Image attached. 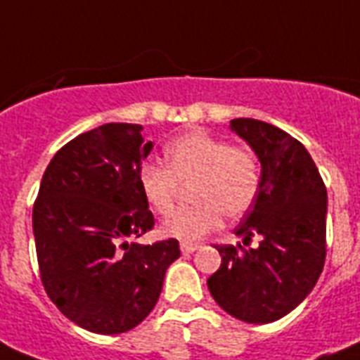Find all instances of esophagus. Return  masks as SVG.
<instances>
[{
	"instance_id": "esophagus-1",
	"label": "esophagus",
	"mask_w": 360,
	"mask_h": 360,
	"mask_svg": "<svg viewBox=\"0 0 360 360\" xmlns=\"http://www.w3.org/2000/svg\"><path fill=\"white\" fill-rule=\"evenodd\" d=\"M198 244H192V242H181V251L185 253V255H190V253H194L198 250Z\"/></svg>"
}]
</instances>
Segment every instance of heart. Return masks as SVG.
Wrapping results in <instances>:
<instances>
[{
	"label": "heart",
	"instance_id": "1",
	"mask_svg": "<svg viewBox=\"0 0 360 360\" xmlns=\"http://www.w3.org/2000/svg\"><path fill=\"white\" fill-rule=\"evenodd\" d=\"M165 165L146 162L139 170L140 190L151 210L170 214L181 185H194L190 195L195 203L160 226L168 238L201 240L221 226L224 214H246L261 190L262 172L255 151L207 131H188L172 140L165 150Z\"/></svg>",
	"mask_w": 360,
	"mask_h": 360
}]
</instances>
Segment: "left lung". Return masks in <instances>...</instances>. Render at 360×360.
<instances>
[{
    "instance_id": "8db88e82",
    "label": "left lung",
    "mask_w": 360,
    "mask_h": 360,
    "mask_svg": "<svg viewBox=\"0 0 360 360\" xmlns=\"http://www.w3.org/2000/svg\"><path fill=\"white\" fill-rule=\"evenodd\" d=\"M262 166L261 190L235 233L259 248L214 246L221 264L207 279L214 302L248 323L276 322L309 296L326 262L327 190L305 146L261 120H231Z\"/></svg>"
}]
</instances>
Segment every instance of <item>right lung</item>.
I'll list each match as a JSON object with an SVG mask.
<instances>
[{
    "mask_svg": "<svg viewBox=\"0 0 360 360\" xmlns=\"http://www.w3.org/2000/svg\"><path fill=\"white\" fill-rule=\"evenodd\" d=\"M153 144L139 124H105L55 153L33 207L40 279L64 316L98 335L139 326L157 305L175 238L133 242L155 218L139 185Z\"/></svg>",
    "mask_w": 360,
    "mask_h": 360,
    "instance_id": "add662e5",
    "label": "right lung"
}]
</instances>
